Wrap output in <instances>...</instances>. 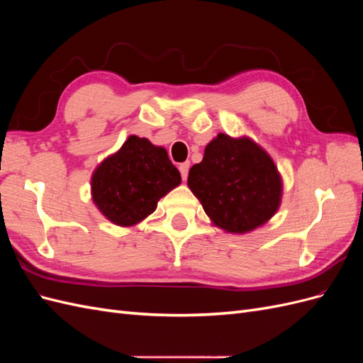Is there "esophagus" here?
Listing matches in <instances>:
<instances>
[{"label": "esophagus", "instance_id": "34e87169", "mask_svg": "<svg viewBox=\"0 0 363 363\" xmlns=\"http://www.w3.org/2000/svg\"><path fill=\"white\" fill-rule=\"evenodd\" d=\"M189 167H191L189 162H184V163H180V164H179V171H180V174H182V179H183V180L188 179Z\"/></svg>", "mask_w": 363, "mask_h": 363}]
</instances>
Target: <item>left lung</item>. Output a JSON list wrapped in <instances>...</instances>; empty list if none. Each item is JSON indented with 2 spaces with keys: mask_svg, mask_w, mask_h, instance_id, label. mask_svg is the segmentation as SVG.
<instances>
[{
  "mask_svg": "<svg viewBox=\"0 0 363 363\" xmlns=\"http://www.w3.org/2000/svg\"><path fill=\"white\" fill-rule=\"evenodd\" d=\"M188 186L213 224L247 233L277 212L281 179L272 159L251 139L219 133L189 171Z\"/></svg>",
  "mask_w": 363,
  "mask_h": 363,
  "instance_id": "left-lung-1",
  "label": "left lung"
}]
</instances>
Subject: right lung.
<instances>
[{"mask_svg":"<svg viewBox=\"0 0 363 363\" xmlns=\"http://www.w3.org/2000/svg\"><path fill=\"white\" fill-rule=\"evenodd\" d=\"M182 182L168 152L145 138L130 136L92 175V199L116 225H135L156 211L157 201Z\"/></svg>","mask_w":363,"mask_h":363,"instance_id":"right-lung-1","label":"right lung"}]
</instances>
